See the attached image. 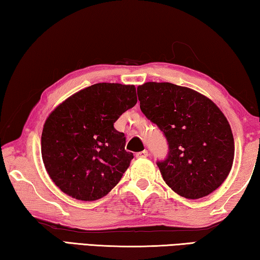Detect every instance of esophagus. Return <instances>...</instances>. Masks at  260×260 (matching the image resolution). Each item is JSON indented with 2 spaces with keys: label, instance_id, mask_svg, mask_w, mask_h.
<instances>
[{
  "label": "esophagus",
  "instance_id": "obj_1",
  "mask_svg": "<svg viewBox=\"0 0 260 260\" xmlns=\"http://www.w3.org/2000/svg\"><path fill=\"white\" fill-rule=\"evenodd\" d=\"M136 157H138V158H146V157H148V151L147 150L140 151V152L136 153Z\"/></svg>",
  "mask_w": 260,
  "mask_h": 260
}]
</instances>
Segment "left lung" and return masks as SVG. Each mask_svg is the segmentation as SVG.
I'll return each instance as SVG.
<instances>
[{"mask_svg": "<svg viewBox=\"0 0 260 260\" xmlns=\"http://www.w3.org/2000/svg\"><path fill=\"white\" fill-rule=\"evenodd\" d=\"M141 111L164 133L166 159L157 161L167 186L189 200L208 196L225 181L234 138L225 114L206 96L170 82L138 87Z\"/></svg>", "mask_w": 260, "mask_h": 260, "instance_id": "left-lung-1", "label": "left lung"}]
</instances>
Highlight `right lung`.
<instances>
[{"mask_svg":"<svg viewBox=\"0 0 260 260\" xmlns=\"http://www.w3.org/2000/svg\"><path fill=\"white\" fill-rule=\"evenodd\" d=\"M136 102L133 85L102 82L70 96L49 114L41 136L42 160L61 191L91 202L120 181L134 156L113 124Z\"/></svg>","mask_w":260,"mask_h":260,"instance_id":"obj_1","label":"right lung"}]
</instances>
